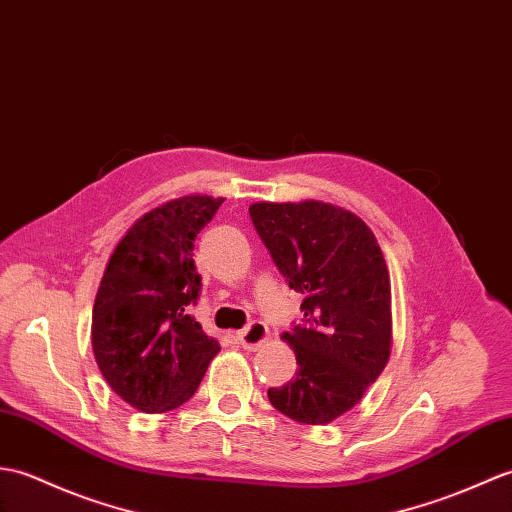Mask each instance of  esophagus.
Instances as JSON below:
<instances>
[{
  "mask_svg": "<svg viewBox=\"0 0 512 512\" xmlns=\"http://www.w3.org/2000/svg\"><path fill=\"white\" fill-rule=\"evenodd\" d=\"M237 340H240V344H242L244 349L255 351V349H259L261 344L268 340V327L264 323H259V320H253L251 325H248L246 329L240 331V334H237Z\"/></svg>",
  "mask_w": 512,
  "mask_h": 512,
  "instance_id": "1",
  "label": "esophagus"
}]
</instances>
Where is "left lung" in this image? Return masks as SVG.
<instances>
[{
    "mask_svg": "<svg viewBox=\"0 0 512 512\" xmlns=\"http://www.w3.org/2000/svg\"><path fill=\"white\" fill-rule=\"evenodd\" d=\"M248 211L285 281L305 296L303 325L281 336L299 371L268 399L285 417L325 425L360 403L390 358L386 259L364 220L329 202H255Z\"/></svg>",
    "mask_w": 512,
    "mask_h": 512,
    "instance_id": "8db88e82",
    "label": "left lung"
}]
</instances>
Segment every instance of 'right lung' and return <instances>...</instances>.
Listing matches in <instances>:
<instances>
[{"label":"right lung","mask_w":512,"mask_h":512,"mask_svg":"<svg viewBox=\"0 0 512 512\" xmlns=\"http://www.w3.org/2000/svg\"><path fill=\"white\" fill-rule=\"evenodd\" d=\"M224 198L183 196L141 216L106 264L93 303L95 362L117 395L141 412L192 399L218 340L189 314L200 292L194 240Z\"/></svg>","instance_id":"add662e5"}]
</instances>
